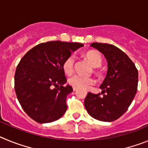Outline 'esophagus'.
I'll return each mask as SVG.
<instances>
[{"instance_id": "1", "label": "esophagus", "mask_w": 148, "mask_h": 148, "mask_svg": "<svg viewBox=\"0 0 148 148\" xmlns=\"http://www.w3.org/2000/svg\"><path fill=\"white\" fill-rule=\"evenodd\" d=\"M77 90H78V88H76V87H73V90H74V91H76Z\"/></svg>"}]
</instances>
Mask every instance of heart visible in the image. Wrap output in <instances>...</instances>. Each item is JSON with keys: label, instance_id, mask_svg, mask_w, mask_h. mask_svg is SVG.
Returning a JSON list of instances; mask_svg holds the SVG:
<instances>
[{"label": "heart", "instance_id": "heart-1", "mask_svg": "<svg viewBox=\"0 0 148 148\" xmlns=\"http://www.w3.org/2000/svg\"><path fill=\"white\" fill-rule=\"evenodd\" d=\"M84 58L93 67H99L102 63L101 56L98 52L90 50L84 54ZM63 70L66 75L73 74L75 70V58L74 56H69L63 63ZM95 72L99 73V70H95ZM70 85L76 88H87L90 86L93 85L95 80L92 78L83 77L78 75H74L70 77L68 80Z\"/></svg>", "mask_w": 148, "mask_h": 148}]
</instances>
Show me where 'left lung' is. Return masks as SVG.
I'll use <instances>...</instances> for the list:
<instances>
[{
	"instance_id": "1",
	"label": "left lung",
	"mask_w": 148,
	"mask_h": 148,
	"mask_svg": "<svg viewBox=\"0 0 148 148\" xmlns=\"http://www.w3.org/2000/svg\"><path fill=\"white\" fill-rule=\"evenodd\" d=\"M91 47L102 53L108 61V73L100 86L101 93L88 92L84 106L95 119L113 121L127 110L137 92L138 70L122 50L114 45L92 43Z\"/></svg>"
}]
</instances>
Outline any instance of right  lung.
<instances>
[{
  "label": "right lung",
  "instance_id": "1",
  "mask_svg": "<svg viewBox=\"0 0 148 148\" xmlns=\"http://www.w3.org/2000/svg\"><path fill=\"white\" fill-rule=\"evenodd\" d=\"M83 46L60 40L41 43L21 59L15 74V90L23 110L34 121L52 122L65 113L66 97L73 87L64 86L66 78L63 63Z\"/></svg>",
  "mask_w": 148,
  "mask_h": 148
}]
</instances>
